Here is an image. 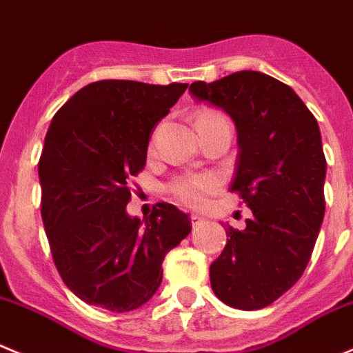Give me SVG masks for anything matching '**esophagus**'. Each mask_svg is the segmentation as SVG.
I'll list each match as a JSON object with an SVG mask.
<instances>
[{"label": "esophagus", "instance_id": "obj_1", "mask_svg": "<svg viewBox=\"0 0 353 353\" xmlns=\"http://www.w3.org/2000/svg\"><path fill=\"white\" fill-rule=\"evenodd\" d=\"M204 221H206V218H203L201 214H196V213L190 214V223H192V227H199V225H203Z\"/></svg>", "mask_w": 353, "mask_h": 353}]
</instances>
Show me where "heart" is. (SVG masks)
Masks as SVG:
<instances>
[{
  "mask_svg": "<svg viewBox=\"0 0 353 353\" xmlns=\"http://www.w3.org/2000/svg\"><path fill=\"white\" fill-rule=\"evenodd\" d=\"M214 117H221L216 112H203L197 117V123L199 121L206 119H214ZM218 187H220V179L216 174L211 173H201V174H189V176H182L176 182L173 183L171 190L176 197H179L182 203L189 204V206L199 208L204 206L208 201V197L213 192H216Z\"/></svg>",
  "mask_w": 353,
  "mask_h": 353,
  "instance_id": "b5f03b06",
  "label": "heart"
}]
</instances>
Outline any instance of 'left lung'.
I'll list each match as a JSON object with an SVG mask.
<instances>
[{
    "mask_svg": "<svg viewBox=\"0 0 353 353\" xmlns=\"http://www.w3.org/2000/svg\"><path fill=\"white\" fill-rule=\"evenodd\" d=\"M189 92L234 121L239 154L230 192L253 213L246 229H225L229 239L210 267L211 288L229 307H268L301 277L324 218L317 119L293 88L258 70L196 81Z\"/></svg>",
    "mask_w": 353,
    "mask_h": 353,
    "instance_id": "obj_1",
    "label": "left lung"
}]
</instances>
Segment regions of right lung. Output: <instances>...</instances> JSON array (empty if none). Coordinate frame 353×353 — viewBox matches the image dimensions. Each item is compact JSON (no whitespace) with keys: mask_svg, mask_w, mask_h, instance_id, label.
Instances as JSON below:
<instances>
[{"mask_svg":"<svg viewBox=\"0 0 353 353\" xmlns=\"http://www.w3.org/2000/svg\"><path fill=\"white\" fill-rule=\"evenodd\" d=\"M187 86L105 79L53 116L38 164L43 225L60 277L85 303L142 307L161 286L166 253L192 229L173 204L159 203L143 220L126 211L150 135Z\"/></svg>","mask_w":353,"mask_h":353,"instance_id":"add662e5","label":"right lung"}]
</instances>
